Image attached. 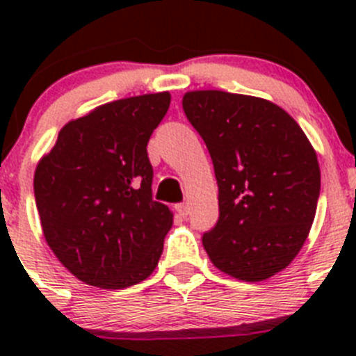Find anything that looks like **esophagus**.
I'll return each instance as SVG.
<instances>
[{"label": "esophagus", "instance_id": "34e87169", "mask_svg": "<svg viewBox=\"0 0 356 356\" xmlns=\"http://www.w3.org/2000/svg\"><path fill=\"white\" fill-rule=\"evenodd\" d=\"M176 212L180 213L181 217H187L188 216V205H187V203H178V205H176Z\"/></svg>", "mask_w": 356, "mask_h": 356}]
</instances>
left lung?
I'll return each instance as SVG.
<instances>
[{"label": "left lung", "mask_w": 356, "mask_h": 356, "mask_svg": "<svg viewBox=\"0 0 356 356\" xmlns=\"http://www.w3.org/2000/svg\"><path fill=\"white\" fill-rule=\"evenodd\" d=\"M181 105L205 140L219 187V219L203 234V248L234 278H271L300 253L316 217L321 171L312 144L262 97L193 90Z\"/></svg>", "instance_id": "1"}]
</instances>
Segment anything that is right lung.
I'll list each match as a JSON object with an SVG mask.
<instances>
[{"instance_id": "add662e5", "label": "right lung", "mask_w": 356, "mask_h": 356, "mask_svg": "<svg viewBox=\"0 0 356 356\" xmlns=\"http://www.w3.org/2000/svg\"><path fill=\"white\" fill-rule=\"evenodd\" d=\"M171 94L124 97L69 121L33 176L44 238L85 284L124 289L155 271L172 212L153 201L147 140Z\"/></svg>"}]
</instances>
